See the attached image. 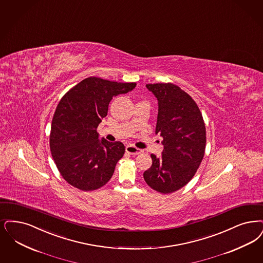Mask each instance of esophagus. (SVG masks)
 Returning <instances> with one entry per match:
<instances>
[{
    "label": "esophagus",
    "instance_id": "esophagus-1",
    "mask_svg": "<svg viewBox=\"0 0 263 263\" xmlns=\"http://www.w3.org/2000/svg\"><path fill=\"white\" fill-rule=\"evenodd\" d=\"M125 149H126V153L130 154V155H133V156H137V155L142 153V151L140 148H137V147H133V146H127Z\"/></svg>",
    "mask_w": 263,
    "mask_h": 263
}]
</instances>
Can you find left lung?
Listing matches in <instances>:
<instances>
[{
    "label": "left lung",
    "mask_w": 263,
    "mask_h": 263,
    "mask_svg": "<svg viewBox=\"0 0 263 263\" xmlns=\"http://www.w3.org/2000/svg\"><path fill=\"white\" fill-rule=\"evenodd\" d=\"M146 86L158 99L156 133L163 139V151L159 158L151 155L153 164L144 179L152 189L170 194L187 185L199 168L205 151V125L196 102L177 85Z\"/></svg>",
    "instance_id": "8db88e82"
}]
</instances>
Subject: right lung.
Instances as JSON below:
<instances>
[{
  "label": "right lung",
  "mask_w": 263,
  "mask_h": 263,
  "mask_svg": "<svg viewBox=\"0 0 263 263\" xmlns=\"http://www.w3.org/2000/svg\"><path fill=\"white\" fill-rule=\"evenodd\" d=\"M135 87V82L93 76L75 85L60 101L52 121L50 148L60 173L71 186L94 191L111 178L125 147L121 142L100 141L97 128L107 115L112 98Z\"/></svg>",
  "instance_id": "1"
}]
</instances>
